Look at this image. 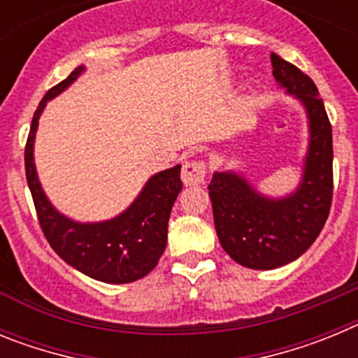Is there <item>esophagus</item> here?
I'll return each instance as SVG.
<instances>
[{
  "label": "esophagus",
  "mask_w": 358,
  "mask_h": 358,
  "mask_svg": "<svg viewBox=\"0 0 358 358\" xmlns=\"http://www.w3.org/2000/svg\"><path fill=\"white\" fill-rule=\"evenodd\" d=\"M181 179L186 186H199L206 179V163L204 161H188L182 166Z\"/></svg>",
  "instance_id": "1"
}]
</instances>
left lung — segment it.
<instances>
[{
  "label": "left lung",
  "instance_id": "8db88e82",
  "mask_svg": "<svg viewBox=\"0 0 358 358\" xmlns=\"http://www.w3.org/2000/svg\"><path fill=\"white\" fill-rule=\"evenodd\" d=\"M280 87L305 106L310 140L303 179L287 197L258 194L236 172H215L210 186L215 229L224 251L243 267L271 271L287 265L315 242L334 195L331 125L314 80L271 53Z\"/></svg>",
  "mask_w": 358,
  "mask_h": 358
}]
</instances>
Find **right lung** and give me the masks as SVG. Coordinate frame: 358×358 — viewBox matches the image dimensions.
Returning <instances> with one entry per match:
<instances>
[{
  "instance_id": "add662e5",
  "label": "right lung",
  "mask_w": 358,
  "mask_h": 358,
  "mask_svg": "<svg viewBox=\"0 0 358 358\" xmlns=\"http://www.w3.org/2000/svg\"><path fill=\"white\" fill-rule=\"evenodd\" d=\"M82 71L84 66H78L61 84L53 85L34 113L24 147L28 188L44 236L66 264L103 283H131L147 276L166 248L170 211L182 188L181 164L152 176L131 206L106 222L82 224L59 213L41 188L34 163V140L46 102L61 94Z\"/></svg>"
}]
</instances>
